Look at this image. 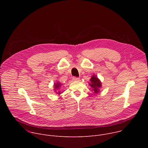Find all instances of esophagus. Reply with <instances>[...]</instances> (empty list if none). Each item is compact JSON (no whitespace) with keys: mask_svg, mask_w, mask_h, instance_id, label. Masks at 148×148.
<instances>
[{"mask_svg":"<svg viewBox=\"0 0 148 148\" xmlns=\"http://www.w3.org/2000/svg\"><path fill=\"white\" fill-rule=\"evenodd\" d=\"M73 81H79V80H80V78H78V77H74L73 78Z\"/></svg>","mask_w":148,"mask_h":148,"instance_id":"1","label":"esophagus"}]
</instances>
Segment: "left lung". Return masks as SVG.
<instances>
[{
  "instance_id": "left-lung-1",
  "label": "left lung",
  "mask_w": 148,
  "mask_h": 148,
  "mask_svg": "<svg viewBox=\"0 0 148 148\" xmlns=\"http://www.w3.org/2000/svg\"><path fill=\"white\" fill-rule=\"evenodd\" d=\"M89 86L91 87L92 91H93L95 94H97L100 91L99 89L102 87V84L100 79L95 75H93L90 78Z\"/></svg>"
}]
</instances>
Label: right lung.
Masks as SVG:
<instances>
[{
    "mask_svg": "<svg viewBox=\"0 0 148 148\" xmlns=\"http://www.w3.org/2000/svg\"><path fill=\"white\" fill-rule=\"evenodd\" d=\"M61 84L60 82L57 81V82L54 83V91L56 94H58V95H60L61 93H62V92H61V91H60V89L61 88Z\"/></svg>",
    "mask_w": 148,
    "mask_h": 148,
    "instance_id": "right-lung-1",
    "label": "right lung"
}]
</instances>
